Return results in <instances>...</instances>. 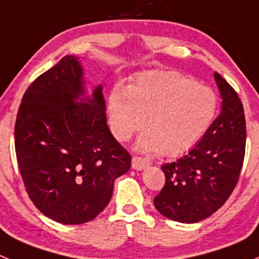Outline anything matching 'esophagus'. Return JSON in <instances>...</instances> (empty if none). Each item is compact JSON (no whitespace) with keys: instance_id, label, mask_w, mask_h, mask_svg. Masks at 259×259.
<instances>
[{"instance_id":"obj_1","label":"esophagus","mask_w":259,"mask_h":259,"mask_svg":"<svg viewBox=\"0 0 259 259\" xmlns=\"http://www.w3.org/2000/svg\"><path fill=\"white\" fill-rule=\"evenodd\" d=\"M148 164H149V161L148 159L143 158V157H140V156L132 157V167L135 169L141 170V169L145 168V167H147Z\"/></svg>"}]
</instances>
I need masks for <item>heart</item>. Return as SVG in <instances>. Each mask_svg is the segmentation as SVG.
<instances>
[{
	"instance_id": "heart-1",
	"label": "heart",
	"mask_w": 259,
	"mask_h": 259,
	"mask_svg": "<svg viewBox=\"0 0 259 259\" xmlns=\"http://www.w3.org/2000/svg\"><path fill=\"white\" fill-rule=\"evenodd\" d=\"M217 107L214 91L177 71L145 72L126 91L114 87L108 97L110 126L117 140H130L145 121L148 132L138 147L159 149L168 157L188 151L203 137Z\"/></svg>"
}]
</instances>
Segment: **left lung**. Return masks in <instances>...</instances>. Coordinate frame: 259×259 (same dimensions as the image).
I'll return each mask as SVG.
<instances>
[{"label":"left lung","mask_w":259,"mask_h":259,"mask_svg":"<svg viewBox=\"0 0 259 259\" xmlns=\"http://www.w3.org/2000/svg\"><path fill=\"white\" fill-rule=\"evenodd\" d=\"M222 111L187 154L162 166L166 182L154 197L164 217L196 223L218 210L233 192L246 153L243 105L233 87L214 72Z\"/></svg>","instance_id":"8db88e82"}]
</instances>
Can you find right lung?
<instances>
[{
    "label": "right lung",
    "instance_id": "right-lung-1",
    "mask_svg": "<svg viewBox=\"0 0 259 259\" xmlns=\"http://www.w3.org/2000/svg\"><path fill=\"white\" fill-rule=\"evenodd\" d=\"M82 67L66 56L26 90L15 123V148L26 192L45 215L82 225L110 202L131 154L107 126L102 86L90 100Z\"/></svg>",
    "mask_w": 259,
    "mask_h": 259
}]
</instances>
